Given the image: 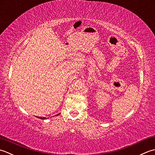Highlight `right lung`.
I'll return each instance as SVG.
<instances>
[{
  "label": "right lung",
  "instance_id": "obj_1",
  "mask_svg": "<svg viewBox=\"0 0 155 155\" xmlns=\"http://www.w3.org/2000/svg\"><path fill=\"white\" fill-rule=\"evenodd\" d=\"M59 114H58V115H59ZM38 118H39V119H42V120H45V119H47L46 118H45V117H37Z\"/></svg>",
  "mask_w": 155,
  "mask_h": 155
}]
</instances>
